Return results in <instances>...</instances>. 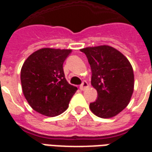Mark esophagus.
<instances>
[{"instance_id": "34e87169", "label": "esophagus", "mask_w": 152, "mask_h": 152, "mask_svg": "<svg viewBox=\"0 0 152 152\" xmlns=\"http://www.w3.org/2000/svg\"><path fill=\"white\" fill-rule=\"evenodd\" d=\"M88 87V84L86 81H84L80 86V90H85V88H87Z\"/></svg>"}]
</instances>
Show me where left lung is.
I'll list each match as a JSON object with an SVG mask.
<instances>
[{
	"label": "left lung",
	"mask_w": 152,
	"mask_h": 152,
	"mask_svg": "<svg viewBox=\"0 0 152 152\" xmlns=\"http://www.w3.org/2000/svg\"><path fill=\"white\" fill-rule=\"evenodd\" d=\"M92 70L91 84L97 91L96 102L89 108L96 116L110 118L126 107L134 92L132 66L119 50L108 45L80 49Z\"/></svg>",
	"instance_id": "left-lung-1"
}]
</instances>
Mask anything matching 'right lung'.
Masks as SVG:
<instances>
[{
  "label": "right lung",
  "instance_id": "right-lung-1",
  "mask_svg": "<svg viewBox=\"0 0 152 152\" xmlns=\"http://www.w3.org/2000/svg\"><path fill=\"white\" fill-rule=\"evenodd\" d=\"M71 49L42 48L26 59L21 70L22 92L31 108L48 117L67 108L77 88L68 84L63 64Z\"/></svg>",
  "mask_w": 152,
  "mask_h": 152
}]
</instances>
